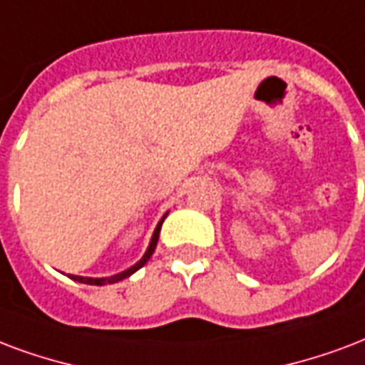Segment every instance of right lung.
<instances>
[{
    "label": "right lung",
    "mask_w": 365,
    "mask_h": 365,
    "mask_svg": "<svg viewBox=\"0 0 365 365\" xmlns=\"http://www.w3.org/2000/svg\"><path fill=\"white\" fill-rule=\"evenodd\" d=\"M164 218H166V214H164L163 220H160V222L157 224V227H155V233H153L151 243H149V247H147L145 255L141 257V260H139L138 264H133L132 268L124 269V272H120V274L110 275V277H82V275H71V277L74 279V282L86 283V285H107V283H116V282H122V279H126V277H130L133 272H138L141 266H145L147 260H149L153 252H155V247H157V241H158V233H160V226H163Z\"/></svg>",
    "instance_id": "right-lung-1"
}]
</instances>
